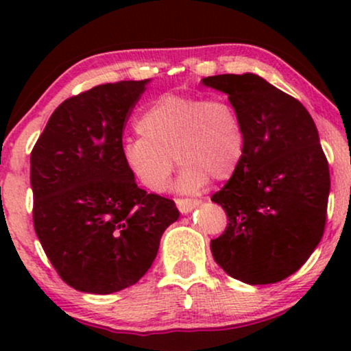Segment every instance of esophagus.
Segmentation results:
<instances>
[{"label": "esophagus", "mask_w": 351, "mask_h": 351, "mask_svg": "<svg viewBox=\"0 0 351 351\" xmlns=\"http://www.w3.org/2000/svg\"><path fill=\"white\" fill-rule=\"evenodd\" d=\"M201 203L199 199H191V198H177L176 204L182 214H189L190 210H193L196 206Z\"/></svg>", "instance_id": "1"}]
</instances>
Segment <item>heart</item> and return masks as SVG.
<instances>
[{
    "label": "heart",
    "mask_w": 351,
    "mask_h": 351,
    "mask_svg": "<svg viewBox=\"0 0 351 351\" xmlns=\"http://www.w3.org/2000/svg\"><path fill=\"white\" fill-rule=\"evenodd\" d=\"M141 136L123 143L132 176L150 191H162L174 169L177 189L196 191L237 172L246 150V129L237 107L225 97L165 94L137 119Z\"/></svg>",
    "instance_id": "heart-1"
}]
</instances>
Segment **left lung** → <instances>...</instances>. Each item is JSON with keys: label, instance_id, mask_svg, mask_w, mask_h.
I'll return each instance as SVG.
<instances>
[{"label": "left lung", "instance_id": "1", "mask_svg": "<svg viewBox=\"0 0 351 351\" xmlns=\"http://www.w3.org/2000/svg\"><path fill=\"white\" fill-rule=\"evenodd\" d=\"M228 95L246 129L238 169L213 195L228 223L210 239L220 268L247 285L286 280L308 261L324 233L329 165L306 108L261 76H208Z\"/></svg>", "mask_w": 351, "mask_h": 351}]
</instances>
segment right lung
<instances>
[{
    "mask_svg": "<svg viewBox=\"0 0 351 351\" xmlns=\"http://www.w3.org/2000/svg\"><path fill=\"white\" fill-rule=\"evenodd\" d=\"M143 81L95 86L51 114L30 155L33 225L66 285L112 294L155 261L174 201L138 189L123 158V132Z\"/></svg>",
    "mask_w": 351,
    "mask_h": 351,
    "instance_id": "right-lung-1",
    "label": "right lung"
}]
</instances>
